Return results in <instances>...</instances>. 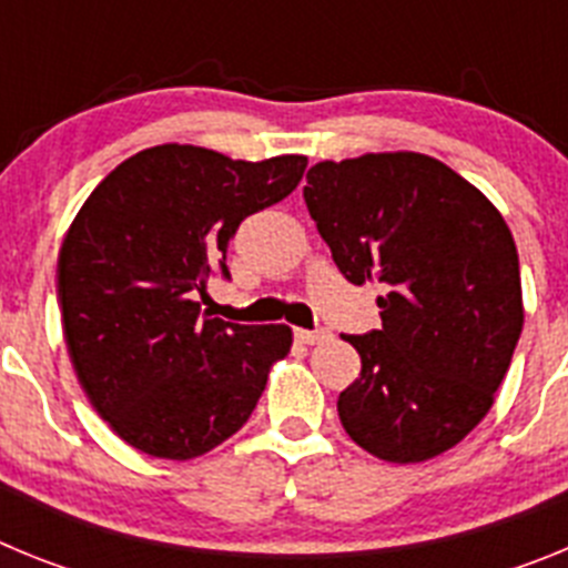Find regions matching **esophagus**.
Here are the masks:
<instances>
[{
  "mask_svg": "<svg viewBox=\"0 0 568 568\" xmlns=\"http://www.w3.org/2000/svg\"><path fill=\"white\" fill-rule=\"evenodd\" d=\"M295 338L301 344H318V341H327L329 333L327 329H295Z\"/></svg>",
  "mask_w": 568,
  "mask_h": 568,
  "instance_id": "1",
  "label": "esophagus"
}]
</instances>
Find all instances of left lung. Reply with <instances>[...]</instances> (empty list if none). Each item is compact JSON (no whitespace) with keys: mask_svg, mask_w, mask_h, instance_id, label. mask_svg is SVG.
<instances>
[{"mask_svg":"<svg viewBox=\"0 0 568 568\" xmlns=\"http://www.w3.org/2000/svg\"><path fill=\"white\" fill-rule=\"evenodd\" d=\"M304 202L353 284H378L381 329L341 335L361 378L346 435L389 464L453 449L484 420L524 329L518 247L498 207L424 153L318 162Z\"/></svg>","mask_w":568,"mask_h":568,"instance_id":"obj_1","label":"left lung"}]
</instances>
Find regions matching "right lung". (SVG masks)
Returning <instances> with one entry per match:
<instances>
[{
  "label": "right lung",
  "instance_id": "add662e5",
  "mask_svg": "<svg viewBox=\"0 0 568 568\" xmlns=\"http://www.w3.org/2000/svg\"><path fill=\"white\" fill-rule=\"evenodd\" d=\"M307 155L241 162L193 144L130 155L88 195L59 250L68 355L84 395L139 453L190 460L247 424L287 324H230L195 295L227 270L247 215L298 187Z\"/></svg>",
  "mask_w": 568,
  "mask_h": 568
}]
</instances>
